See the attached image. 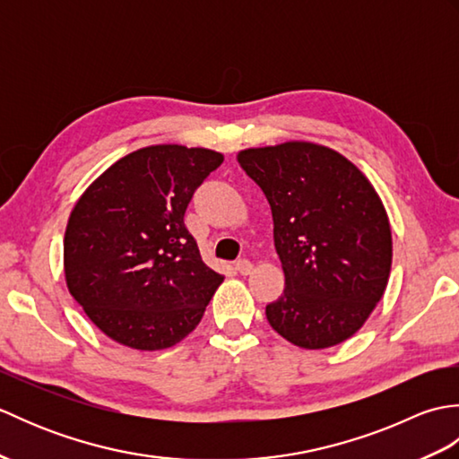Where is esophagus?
I'll list each match as a JSON object with an SVG mask.
<instances>
[{
    "mask_svg": "<svg viewBox=\"0 0 459 459\" xmlns=\"http://www.w3.org/2000/svg\"><path fill=\"white\" fill-rule=\"evenodd\" d=\"M235 270L238 272V274H242V276H248L250 272H252V264H250V260H247V258L237 260V262H235Z\"/></svg>",
    "mask_w": 459,
    "mask_h": 459,
    "instance_id": "esophagus-1",
    "label": "esophagus"
}]
</instances>
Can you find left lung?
<instances>
[{
	"label": "left lung",
	"instance_id": "8db88e82",
	"mask_svg": "<svg viewBox=\"0 0 459 459\" xmlns=\"http://www.w3.org/2000/svg\"><path fill=\"white\" fill-rule=\"evenodd\" d=\"M266 195L286 276L266 306L272 329L301 349L343 343L383 298L393 264L391 222L373 183L345 155L291 140L238 152Z\"/></svg>",
	"mask_w": 459,
	"mask_h": 459
}]
</instances>
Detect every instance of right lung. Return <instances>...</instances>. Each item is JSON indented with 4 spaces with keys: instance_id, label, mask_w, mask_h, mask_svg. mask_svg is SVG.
<instances>
[{
    "instance_id": "right-lung-1",
    "label": "right lung",
    "mask_w": 459,
    "mask_h": 459,
    "mask_svg": "<svg viewBox=\"0 0 459 459\" xmlns=\"http://www.w3.org/2000/svg\"><path fill=\"white\" fill-rule=\"evenodd\" d=\"M222 153L160 143L124 155L74 203L63 242L71 296L106 337L161 351L199 325L224 276L201 260L183 214Z\"/></svg>"
}]
</instances>
